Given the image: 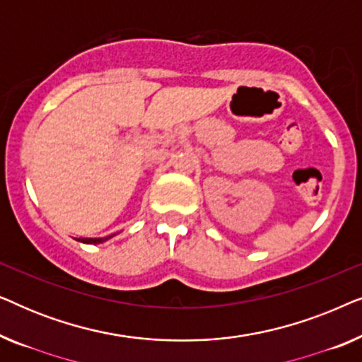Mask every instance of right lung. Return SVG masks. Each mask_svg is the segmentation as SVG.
I'll return each instance as SVG.
<instances>
[{
    "instance_id": "right-lung-1",
    "label": "right lung",
    "mask_w": 362,
    "mask_h": 362,
    "mask_svg": "<svg viewBox=\"0 0 362 362\" xmlns=\"http://www.w3.org/2000/svg\"><path fill=\"white\" fill-rule=\"evenodd\" d=\"M112 235H108V237H102V239H78L81 242H83V244H100V242H105L107 239H110Z\"/></svg>"
}]
</instances>
